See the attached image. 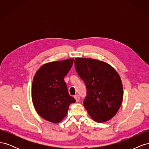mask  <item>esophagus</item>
Returning a JSON list of instances; mask_svg holds the SVG:
<instances>
[{
  "mask_svg": "<svg viewBox=\"0 0 149 149\" xmlns=\"http://www.w3.org/2000/svg\"><path fill=\"white\" fill-rule=\"evenodd\" d=\"M74 98H75L76 101H77V102H78V101H79V99H80V97H79V96L78 95V94H76V95L74 96Z\"/></svg>",
  "mask_w": 149,
  "mask_h": 149,
  "instance_id": "obj_1",
  "label": "esophagus"
}]
</instances>
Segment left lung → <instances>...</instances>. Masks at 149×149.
Listing matches in <instances>:
<instances>
[{
    "label": "left lung",
    "mask_w": 149,
    "mask_h": 149,
    "mask_svg": "<svg viewBox=\"0 0 149 149\" xmlns=\"http://www.w3.org/2000/svg\"><path fill=\"white\" fill-rule=\"evenodd\" d=\"M74 66L86 87L83 104L89 116L97 123L113 118L123 98V84L117 71L106 63L91 58H76Z\"/></svg>",
    "instance_id": "left-lung-1"
}]
</instances>
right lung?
I'll list each match as a JSON object with an SVG mask.
<instances>
[{"label": "right lung", "mask_w": 149, "mask_h": 149, "mask_svg": "<svg viewBox=\"0 0 149 149\" xmlns=\"http://www.w3.org/2000/svg\"><path fill=\"white\" fill-rule=\"evenodd\" d=\"M74 59L53 61L45 64L36 73L32 83L31 97L38 114L48 121L58 123L66 116L71 103L64 81L73 64Z\"/></svg>", "instance_id": "obj_1"}]
</instances>
